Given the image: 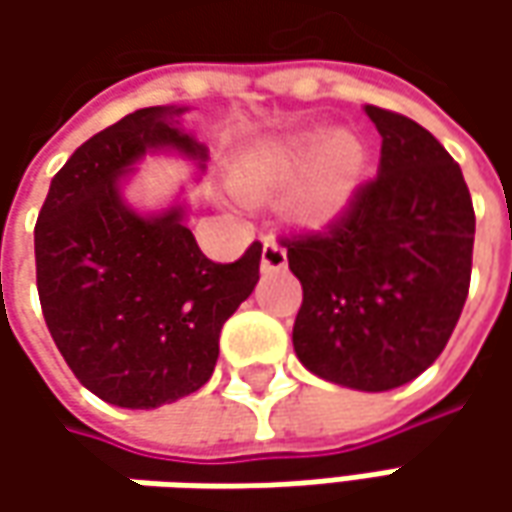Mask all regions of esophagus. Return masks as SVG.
Masks as SVG:
<instances>
[{
	"label": "esophagus",
	"instance_id": "obj_1",
	"mask_svg": "<svg viewBox=\"0 0 512 512\" xmlns=\"http://www.w3.org/2000/svg\"><path fill=\"white\" fill-rule=\"evenodd\" d=\"M287 265V250L276 239H265L262 245V270H282Z\"/></svg>",
	"mask_w": 512,
	"mask_h": 512
}]
</instances>
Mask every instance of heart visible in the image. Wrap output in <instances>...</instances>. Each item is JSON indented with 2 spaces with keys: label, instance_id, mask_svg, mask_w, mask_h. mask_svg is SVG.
I'll return each mask as SVG.
<instances>
[{
  "label": "heart",
  "instance_id": "obj_1",
  "mask_svg": "<svg viewBox=\"0 0 512 512\" xmlns=\"http://www.w3.org/2000/svg\"><path fill=\"white\" fill-rule=\"evenodd\" d=\"M305 169L308 173L290 193V210L296 219L322 222L350 202L362 173V150L347 133L273 139L239 165V185L250 196H265L290 185Z\"/></svg>",
  "mask_w": 512,
  "mask_h": 512
}]
</instances>
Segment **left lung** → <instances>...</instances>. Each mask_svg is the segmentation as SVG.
I'll return each instance as SVG.
<instances>
[{
	"label": "left lung",
	"instance_id": "1",
	"mask_svg": "<svg viewBox=\"0 0 512 512\" xmlns=\"http://www.w3.org/2000/svg\"><path fill=\"white\" fill-rule=\"evenodd\" d=\"M379 176L325 233L285 239L302 282L293 350L319 379L382 393L439 359L462 316L476 213L462 168L402 113L364 105Z\"/></svg>",
	"mask_w": 512,
	"mask_h": 512
}]
</instances>
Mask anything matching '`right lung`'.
<instances>
[{
  "instance_id": "obj_1",
  "label": "right lung",
  "mask_w": 512,
  "mask_h": 512,
  "mask_svg": "<svg viewBox=\"0 0 512 512\" xmlns=\"http://www.w3.org/2000/svg\"><path fill=\"white\" fill-rule=\"evenodd\" d=\"M185 110L142 108L90 136L53 176L33 230L53 342L90 393L130 410L199 390L213 376L222 325L259 282V242L230 265L210 262L185 207L145 216L122 196L153 150L205 168L207 148L179 128Z\"/></svg>"
}]
</instances>
